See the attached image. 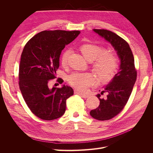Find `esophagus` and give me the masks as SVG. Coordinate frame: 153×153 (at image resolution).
<instances>
[{
	"instance_id": "1",
	"label": "esophagus",
	"mask_w": 153,
	"mask_h": 153,
	"mask_svg": "<svg viewBox=\"0 0 153 153\" xmlns=\"http://www.w3.org/2000/svg\"><path fill=\"white\" fill-rule=\"evenodd\" d=\"M77 94L80 96L82 98H88V95L86 94H84V93H82V92H77Z\"/></svg>"
}]
</instances>
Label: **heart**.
<instances>
[{"label":"heart","instance_id":"heart-1","mask_svg":"<svg viewBox=\"0 0 153 153\" xmlns=\"http://www.w3.org/2000/svg\"><path fill=\"white\" fill-rule=\"evenodd\" d=\"M80 50L88 61H93L94 69L101 80L107 81L115 76L119 68V59L116 54L111 51L105 52V48L98 45L87 43L82 45ZM70 50H66L61 57L62 66L68 65ZM69 84L75 89L86 91L88 88L94 84L96 78L90 73H74L68 77Z\"/></svg>","mask_w":153,"mask_h":153}]
</instances>
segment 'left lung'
Instances as JSON below:
<instances>
[{
  "mask_svg": "<svg viewBox=\"0 0 153 153\" xmlns=\"http://www.w3.org/2000/svg\"><path fill=\"white\" fill-rule=\"evenodd\" d=\"M93 30L110 43L121 60L119 72L101 93L103 94L106 92L107 96L101 99V95H97L100 101V105L90 112V115L95 119L107 121L116 116L126 105L137 80V71L132 51L126 41L112 31Z\"/></svg>",
  "mask_w": 153,
  "mask_h": 153,
  "instance_id": "1",
  "label": "left lung"
}]
</instances>
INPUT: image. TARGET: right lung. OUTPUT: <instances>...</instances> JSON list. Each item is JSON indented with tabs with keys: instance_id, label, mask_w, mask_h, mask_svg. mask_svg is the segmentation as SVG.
<instances>
[{
	"instance_id": "obj_1",
	"label": "right lung",
	"mask_w": 153,
	"mask_h": 153,
	"mask_svg": "<svg viewBox=\"0 0 153 153\" xmlns=\"http://www.w3.org/2000/svg\"><path fill=\"white\" fill-rule=\"evenodd\" d=\"M80 33L78 30H44L26 43L19 66L20 89L27 105L36 116L51 121L65 112L66 100L73 95L71 87L49 89L50 80L56 78L59 57L65 46ZM62 84L63 80L57 78Z\"/></svg>"
}]
</instances>
